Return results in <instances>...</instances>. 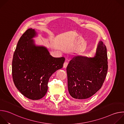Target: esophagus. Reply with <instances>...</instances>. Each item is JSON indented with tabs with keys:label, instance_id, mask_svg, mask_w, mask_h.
<instances>
[{
	"label": "esophagus",
	"instance_id": "obj_1",
	"mask_svg": "<svg viewBox=\"0 0 124 124\" xmlns=\"http://www.w3.org/2000/svg\"><path fill=\"white\" fill-rule=\"evenodd\" d=\"M68 65V62L67 61H66L64 62V64H63V68H66L67 67Z\"/></svg>",
	"mask_w": 124,
	"mask_h": 124
}]
</instances>
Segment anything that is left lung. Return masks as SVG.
I'll list each match as a JSON object with an SVG mask.
<instances>
[{
  "mask_svg": "<svg viewBox=\"0 0 124 124\" xmlns=\"http://www.w3.org/2000/svg\"><path fill=\"white\" fill-rule=\"evenodd\" d=\"M106 46L100 41L94 57L76 56L67 67L69 94L76 99H86L101 87L108 69Z\"/></svg>",
  "mask_w": 124,
  "mask_h": 124,
  "instance_id": "left-lung-1",
  "label": "left lung"
}]
</instances>
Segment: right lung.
Listing matches in <instances>:
<instances>
[{"label": "right lung", "instance_id": "1", "mask_svg": "<svg viewBox=\"0 0 124 124\" xmlns=\"http://www.w3.org/2000/svg\"><path fill=\"white\" fill-rule=\"evenodd\" d=\"M37 33L27 29L20 38L12 61V77L18 90L25 97L37 100L47 92L51 76L61 69L65 58L50 55L43 46H36L33 38Z\"/></svg>", "mask_w": 124, "mask_h": 124}]
</instances>
